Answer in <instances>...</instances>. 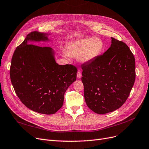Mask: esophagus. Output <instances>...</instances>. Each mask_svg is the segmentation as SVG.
<instances>
[{"label": "esophagus", "instance_id": "esophagus-1", "mask_svg": "<svg viewBox=\"0 0 149 149\" xmlns=\"http://www.w3.org/2000/svg\"><path fill=\"white\" fill-rule=\"evenodd\" d=\"M77 77L78 79H80L81 77V73L80 70L77 72Z\"/></svg>", "mask_w": 149, "mask_h": 149}]
</instances>
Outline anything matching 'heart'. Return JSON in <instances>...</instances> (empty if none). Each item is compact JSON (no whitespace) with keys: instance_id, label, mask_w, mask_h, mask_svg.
<instances>
[{"instance_id":"heart-1","label":"heart","mask_w":149,"mask_h":149,"mask_svg":"<svg viewBox=\"0 0 149 149\" xmlns=\"http://www.w3.org/2000/svg\"><path fill=\"white\" fill-rule=\"evenodd\" d=\"M104 48V44L101 38L86 37L71 43L67 48V54L72 58L79 56L81 63H88L96 58Z\"/></svg>"}]
</instances>
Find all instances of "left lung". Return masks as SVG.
Segmentation results:
<instances>
[{
  "label": "left lung",
  "instance_id": "obj_1",
  "mask_svg": "<svg viewBox=\"0 0 149 149\" xmlns=\"http://www.w3.org/2000/svg\"><path fill=\"white\" fill-rule=\"evenodd\" d=\"M103 54L81 65L87 106L98 114L113 112L127 100L135 78V59L126 44L111 37Z\"/></svg>",
  "mask_w": 149,
  "mask_h": 149
}]
</instances>
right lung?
<instances>
[{
  "label": "right lung",
  "mask_w": 149,
  "mask_h": 149,
  "mask_svg": "<svg viewBox=\"0 0 149 149\" xmlns=\"http://www.w3.org/2000/svg\"><path fill=\"white\" fill-rule=\"evenodd\" d=\"M48 35L34 31L26 36L13 53L10 75L22 103L33 111L51 115L63 106L64 93L76 80L77 69L56 63L51 47L32 44L49 41Z\"/></svg>",
  "instance_id": "right-lung-1"
}]
</instances>
